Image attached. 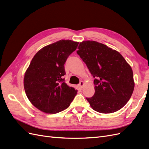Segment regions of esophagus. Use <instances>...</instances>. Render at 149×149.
Segmentation results:
<instances>
[{
	"mask_svg": "<svg viewBox=\"0 0 149 149\" xmlns=\"http://www.w3.org/2000/svg\"><path fill=\"white\" fill-rule=\"evenodd\" d=\"M83 85H84V82H83V81H81V82L79 83V86L81 88H82L83 86Z\"/></svg>",
	"mask_w": 149,
	"mask_h": 149,
	"instance_id": "1",
	"label": "esophagus"
}]
</instances>
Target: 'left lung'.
Wrapping results in <instances>:
<instances>
[{
    "label": "left lung",
    "instance_id": "obj_1",
    "mask_svg": "<svg viewBox=\"0 0 149 149\" xmlns=\"http://www.w3.org/2000/svg\"><path fill=\"white\" fill-rule=\"evenodd\" d=\"M78 49L94 78L95 93L86 98L92 109L103 114L120 109L134 91L131 67L118 52L102 43L88 40L81 42Z\"/></svg>",
    "mask_w": 149,
    "mask_h": 149
}]
</instances>
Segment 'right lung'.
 I'll return each mask as SVG.
<instances>
[{
    "mask_svg": "<svg viewBox=\"0 0 149 149\" xmlns=\"http://www.w3.org/2000/svg\"><path fill=\"white\" fill-rule=\"evenodd\" d=\"M79 43L61 40L39 50L31 60L24 80L32 104L45 113L55 114L69 107L77 90L65 83V63Z\"/></svg>",
    "mask_w": 149,
    "mask_h": 149,
    "instance_id": "1",
    "label": "right lung"
}]
</instances>
